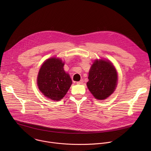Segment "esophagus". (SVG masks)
Here are the masks:
<instances>
[{
  "label": "esophagus",
  "mask_w": 151,
  "mask_h": 151,
  "mask_svg": "<svg viewBox=\"0 0 151 151\" xmlns=\"http://www.w3.org/2000/svg\"><path fill=\"white\" fill-rule=\"evenodd\" d=\"M83 79H81L80 81H78V82H76V83H77V84H82V83H83Z\"/></svg>",
  "instance_id": "obj_1"
}]
</instances>
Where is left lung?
<instances>
[{"label": "left lung", "instance_id": "1", "mask_svg": "<svg viewBox=\"0 0 151 151\" xmlns=\"http://www.w3.org/2000/svg\"><path fill=\"white\" fill-rule=\"evenodd\" d=\"M87 85L97 100H104L115 91L118 81L117 72L109 60H96L90 69Z\"/></svg>", "mask_w": 151, "mask_h": 151}]
</instances>
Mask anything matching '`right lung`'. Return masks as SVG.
I'll return each mask as SVG.
<instances>
[{"label":"right lung","instance_id":"obj_1","mask_svg":"<svg viewBox=\"0 0 151 151\" xmlns=\"http://www.w3.org/2000/svg\"><path fill=\"white\" fill-rule=\"evenodd\" d=\"M64 63L58 58L52 57L40 67L37 83L41 93L46 97L58 101L66 94L72 83L69 75L64 70Z\"/></svg>","mask_w":151,"mask_h":151}]
</instances>
